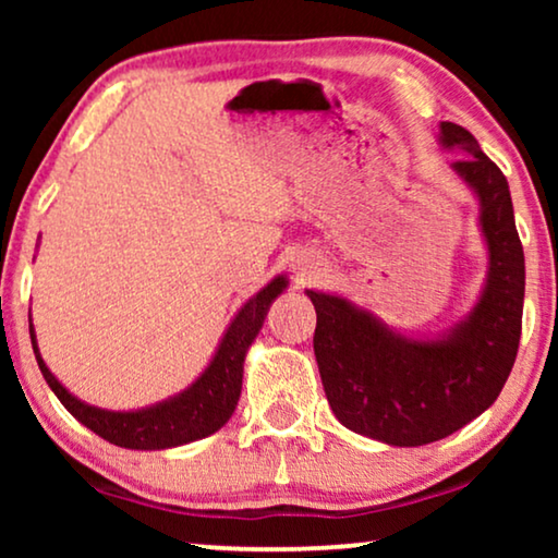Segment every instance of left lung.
<instances>
[{
	"mask_svg": "<svg viewBox=\"0 0 558 558\" xmlns=\"http://www.w3.org/2000/svg\"><path fill=\"white\" fill-rule=\"evenodd\" d=\"M439 147L462 151L452 172L477 197L487 274L464 315L434 335H407L342 294L307 289L315 304V357L342 426L391 447L439 441L498 399L521 342L523 246L508 180L468 129L441 121Z\"/></svg>",
	"mask_w": 558,
	"mask_h": 558,
	"instance_id": "left-lung-1",
	"label": "left lung"
}]
</instances>
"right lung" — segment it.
I'll return each instance as SVG.
<instances>
[{
  "mask_svg": "<svg viewBox=\"0 0 558 558\" xmlns=\"http://www.w3.org/2000/svg\"><path fill=\"white\" fill-rule=\"evenodd\" d=\"M287 284L289 279L284 274H279L269 284L258 289L251 300L241 304V310L233 315L231 325L226 327L210 363L205 365V371L185 391L174 393L165 401L151 403V407L132 411H111L81 401L45 365L40 348H37L33 317H29V338H33L37 365H40V373L48 380L50 391L58 396L60 403L83 426H88L98 437L124 449H170L210 437V434H216L233 416L241 399L243 361H246L251 342L256 340L258 330L264 327L266 312H269L271 302L284 292Z\"/></svg>",
  "mask_w": 558,
  "mask_h": 558,
  "instance_id": "add662e5",
  "label": "right lung"
}]
</instances>
